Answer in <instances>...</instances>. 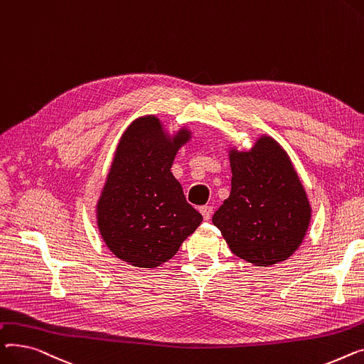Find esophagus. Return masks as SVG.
<instances>
[{
  "label": "esophagus",
  "mask_w": 364,
  "mask_h": 364,
  "mask_svg": "<svg viewBox=\"0 0 364 364\" xmlns=\"http://www.w3.org/2000/svg\"><path fill=\"white\" fill-rule=\"evenodd\" d=\"M200 213L203 215L204 220H210L211 213H213V207L211 205H203V207H200Z\"/></svg>",
  "instance_id": "esophagus-1"
}]
</instances>
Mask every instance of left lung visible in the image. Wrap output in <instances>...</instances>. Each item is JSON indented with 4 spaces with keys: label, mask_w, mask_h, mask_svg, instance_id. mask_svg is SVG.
I'll use <instances>...</instances> for the list:
<instances>
[{
    "label": "left lung",
    "mask_w": 364,
    "mask_h": 364,
    "mask_svg": "<svg viewBox=\"0 0 364 364\" xmlns=\"http://www.w3.org/2000/svg\"><path fill=\"white\" fill-rule=\"evenodd\" d=\"M230 194L213 216L230 251L259 267L288 260L304 241L311 205L282 145L262 135L245 151L229 148Z\"/></svg>",
    "instance_id": "obj_1"
}]
</instances>
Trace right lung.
Segmentation results:
<instances>
[{"label": "right lung", "instance_id": "obj_1", "mask_svg": "<svg viewBox=\"0 0 364 364\" xmlns=\"http://www.w3.org/2000/svg\"><path fill=\"white\" fill-rule=\"evenodd\" d=\"M191 135L188 127L170 135L157 116L146 114L120 136L97 201V225L105 245L122 262L159 267L203 222L170 172Z\"/></svg>", "mask_w": 364, "mask_h": 364}]
</instances>
